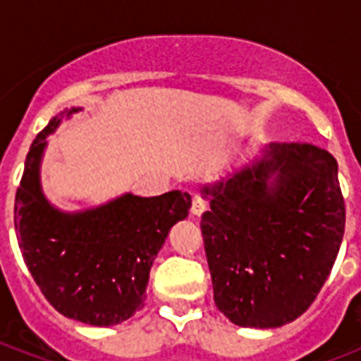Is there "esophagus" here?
I'll return each instance as SVG.
<instances>
[{
  "label": "esophagus",
  "instance_id": "34e87169",
  "mask_svg": "<svg viewBox=\"0 0 361 361\" xmlns=\"http://www.w3.org/2000/svg\"><path fill=\"white\" fill-rule=\"evenodd\" d=\"M206 209H208V206H206V202H204L202 198H198V197L192 198V204H191L192 217H200V215H202Z\"/></svg>",
  "mask_w": 361,
  "mask_h": 361
}]
</instances>
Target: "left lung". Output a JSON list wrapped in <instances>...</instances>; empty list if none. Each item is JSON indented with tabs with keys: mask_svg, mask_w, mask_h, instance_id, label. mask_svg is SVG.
Wrapping results in <instances>:
<instances>
[{
	"mask_svg": "<svg viewBox=\"0 0 361 361\" xmlns=\"http://www.w3.org/2000/svg\"><path fill=\"white\" fill-rule=\"evenodd\" d=\"M202 195L209 209L200 228L221 313L243 328H279L305 313L345 234L334 155L274 142Z\"/></svg>",
	"mask_w": 361,
	"mask_h": 361,
	"instance_id": "left-lung-1",
	"label": "left lung"
}]
</instances>
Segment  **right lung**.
Listing matches in <instances>:
<instances>
[{"instance_id": "right-lung-1", "label": "right lung", "mask_w": 361, "mask_h": 361, "mask_svg": "<svg viewBox=\"0 0 361 361\" xmlns=\"http://www.w3.org/2000/svg\"><path fill=\"white\" fill-rule=\"evenodd\" d=\"M78 110L52 118L31 144L14 198V228L31 277L58 313L84 324L114 326L144 305L153 260L170 228L189 215L191 197L127 192L84 212L54 208L39 176L47 136Z\"/></svg>"}]
</instances>
